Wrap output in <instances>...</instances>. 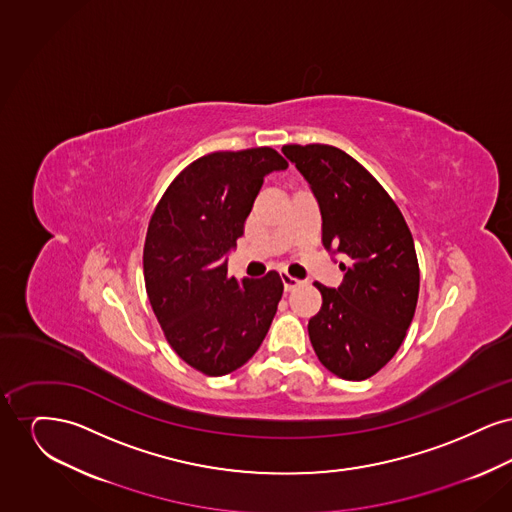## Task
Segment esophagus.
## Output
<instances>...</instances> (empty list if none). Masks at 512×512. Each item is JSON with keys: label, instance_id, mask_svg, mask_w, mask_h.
Returning a JSON list of instances; mask_svg holds the SVG:
<instances>
[{"label": "esophagus", "instance_id": "esophagus-1", "mask_svg": "<svg viewBox=\"0 0 512 512\" xmlns=\"http://www.w3.org/2000/svg\"><path fill=\"white\" fill-rule=\"evenodd\" d=\"M282 282H284V290H286V292H292L297 286H301V280H299V278H293L288 272H282Z\"/></svg>", "mask_w": 512, "mask_h": 512}]
</instances>
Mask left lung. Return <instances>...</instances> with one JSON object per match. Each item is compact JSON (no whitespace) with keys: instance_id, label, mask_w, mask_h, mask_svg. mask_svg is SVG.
Returning <instances> with one entry per match:
<instances>
[{"instance_id":"left-lung-1","label":"left lung","mask_w":512,"mask_h":512,"mask_svg":"<svg viewBox=\"0 0 512 512\" xmlns=\"http://www.w3.org/2000/svg\"><path fill=\"white\" fill-rule=\"evenodd\" d=\"M311 184L322 244L347 259L338 290L315 282L322 307L309 320L318 361L343 380H366L388 365L407 336L420 270L413 234L380 182L338 147H282Z\"/></svg>"}]
</instances>
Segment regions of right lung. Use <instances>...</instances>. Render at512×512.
I'll list each match as a JSON object with an SVG mask.
<instances>
[{
    "label": "right lung",
    "instance_id": "add662e5",
    "mask_svg": "<svg viewBox=\"0 0 512 512\" xmlns=\"http://www.w3.org/2000/svg\"><path fill=\"white\" fill-rule=\"evenodd\" d=\"M284 169L288 161L272 147L203 155L172 180L149 220L144 280L151 309L176 355L207 376L245 365L276 315L280 274L238 282L226 253L244 234L263 178Z\"/></svg>",
    "mask_w": 512,
    "mask_h": 512
}]
</instances>
